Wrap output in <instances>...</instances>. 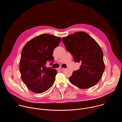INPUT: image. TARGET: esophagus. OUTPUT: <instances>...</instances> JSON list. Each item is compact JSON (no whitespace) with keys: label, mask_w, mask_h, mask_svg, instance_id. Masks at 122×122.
Masks as SVG:
<instances>
[{"label":"esophagus","mask_w":122,"mask_h":122,"mask_svg":"<svg viewBox=\"0 0 122 122\" xmlns=\"http://www.w3.org/2000/svg\"><path fill=\"white\" fill-rule=\"evenodd\" d=\"M64 68H63V67H59V69L60 71H63V70H64Z\"/></svg>","instance_id":"esophagus-1"}]
</instances>
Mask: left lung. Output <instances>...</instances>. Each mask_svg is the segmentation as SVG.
<instances>
[{
  "instance_id": "1",
  "label": "left lung",
  "mask_w": 122,
  "mask_h": 122,
  "mask_svg": "<svg viewBox=\"0 0 122 122\" xmlns=\"http://www.w3.org/2000/svg\"><path fill=\"white\" fill-rule=\"evenodd\" d=\"M62 41L75 62H81L80 68L74 71L69 80L81 89L95 85L105 69L103 51L98 43L88 34L78 32L64 37Z\"/></svg>"
}]
</instances>
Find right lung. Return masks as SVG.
<instances>
[{
	"instance_id": "obj_1",
	"label": "right lung",
	"mask_w": 122,
	"mask_h": 122,
	"mask_svg": "<svg viewBox=\"0 0 122 122\" xmlns=\"http://www.w3.org/2000/svg\"><path fill=\"white\" fill-rule=\"evenodd\" d=\"M61 38L43 34L29 41L21 53L20 72L27 87L36 93H42L54 83L57 71L47 67V62L53 61L52 56Z\"/></svg>"
}]
</instances>
